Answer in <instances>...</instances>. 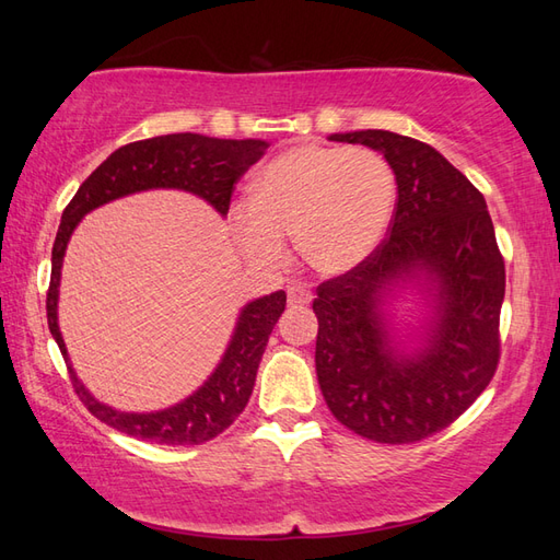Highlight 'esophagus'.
Listing matches in <instances>:
<instances>
[{
	"instance_id": "1",
	"label": "esophagus",
	"mask_w": 560,
	"mask_h": 560,
	"mask_svg": "<svg viewBox=\"0 0 560 560\" xmlns=\"http://www.w3.org/2000/svg\"><path fill=\"white\" fill-rule=\"evenodd\" d=\"M311 301H313L311 291H307L305 287H301V283H293V287H289V305L291 307L311 305Z\"/></svg>"
}]
</instances>
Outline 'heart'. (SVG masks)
Wrapping results in <instances>:
<instances>
[{
	"instance_id": "1",
	"label": "heart",
	"mask_w": 560,
	"mask_h": 560,
	"mask_svg": "<svg viewBox=\"0 0 560 560\" xmlns=\"http://www.w3.org/2000/svg\"><path fill=\"white\" fill-rule=\"evenodd\" d=\"M395 207L397 177L383 153L299 144L255 175L249 201H235L229 223L249 259H279L283 235H293L307 267L339 277L385 241Z\"/></svg>"
}]
</instances>
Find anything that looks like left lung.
Listing matches in <instances>:
<instances>
[{
	"label": "left lung",
	"mask_w": 560,
	"mask_h": 560,
	"mask_svg": "<svg viewBox=\"0 0 560 560\" xmlns=\"http://www.w3.org/2000/svg\"><path fill=\"white\" fill-rule=\"evenodd\" d=\"M380 151L397 177L389 237L317 289L315 371L329 411L375 443H416L467 411L495 373L505 265L486 199L443 153L387 129L329 135ZM427 315L409 336L397 292Z\"/></svg>",
	"instance_id": "left-lung-1"
}]
</instances>
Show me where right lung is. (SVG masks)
Instances as JSON below:
<instances>
[{"mask_svg":"<svg viewBox=\"0 0 560 560\" xmlns=\"http://www.w3.org/2000/svg\"><path fill=\"white\" fill-rule=\"evenodd\" d=\"M267 147L265 139H217L192 132L135 141V144L113 151L81 183L77 195L67 205L52 245L47 327L65 355L71 385H74L79 399L98 421L108 423L115 431L161 445H199L223 433L243 413L249 395H253L261 353H265L273 325L279 323L283 307H287V293L277 291L243 305L219 365L192 395L168 409L144 413L120 411L93 397L81 383L71 368L67 343L59 331V281H62V261L71 233L93 209L127 195L147 192V189H183V192L205 199L225 217L231 207L233 185L241 180L249 165L265 156Z\"/></svg>","mask_w":560,"mask_h":560,"instance_id":"add662e5","label":"right lung"}]
</instances>
